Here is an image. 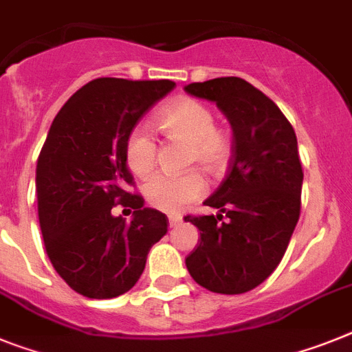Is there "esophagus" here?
Listing matches in <instances>:
<instances>
[{
  "mask_svg": "<svg viewBox=\"0 0 352 352\" xmlns=\"http://www.w3.org/2000/svg\"><path fill=\"white\" fill-rule=\"evenodd\" d=\"M168 221H170V227H177L182 221V217L181 214H171V217L168 218Z\"/></svg>",
  "mask_w": 352,
  "mask_h": 352,
  "instance_id": "34e87169",
  "label": "esophagus"
}]
</instances>
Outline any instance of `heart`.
<instances>
[{
  "label": "heart",
  "instance_id": "obj_1",
  "mask_svg": "<svg viewBox=\"0 0 352 352\" xmlns=\"http://www.w3.org/2000/svg\"><path fill=\"white\" fill-rule=\"evenodd\" d=\"M157 125L166 138L188 144L186 164L200 166L211 175L227 166L232 153L229 132L214 125V112L195 98H179L168 103L157 114ZM157 143L144 126H135L125 141V162L138 177H146L155 166ZM206 191V182L197 171L182 175L159 173L144 184L150 206L164 212H181Z\"/></svg>",
  "mask_w": 352,
  "mask_h": 352
}]
</instances>
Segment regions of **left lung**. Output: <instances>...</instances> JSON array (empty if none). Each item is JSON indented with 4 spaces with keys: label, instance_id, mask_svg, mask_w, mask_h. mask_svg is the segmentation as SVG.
<instances>
[{
    "label": "left lung",
    "instance_id": "8db88e82",
    "mask_svg": "<svg viewBox=\"0 0 352 352\" xmlns=\"http://www.w3.org/2000/svg\"><path fill=\"white\" fill-rule=\"evenodd\" d=\"M184 89L217 103L232 126L229 171L204 202L220 212L184 218L200 231L186 267L206 290L245 294L276 270L299 221L304 173L297 138L281 109L243 78L221 76Z\"/></svg>",
    "mask_w": 352,
    "mask_h": 352
}]
</instances>
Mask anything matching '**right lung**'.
I'll use <instances>...</instances> for the list:
<instances>
[{"instance_id": "1", "label": "right lung", "mask_w": 352, "mask_h": 352, "mask_svg": "<svg viewBox=\"0 0 352 352\" xmlns=\"http://www.w3.org/2000/svg\"><path fill=\"white\" fill-rule=\"evenodd\" d=\"M175 87L171 80L96 78L58 111L37 159L35 186L44 249L58 276L89 299H112L138 283L168 218L129 193L126 135ZM118 203L133 220L114 217Z\"/></svg>"}]
</instances>
